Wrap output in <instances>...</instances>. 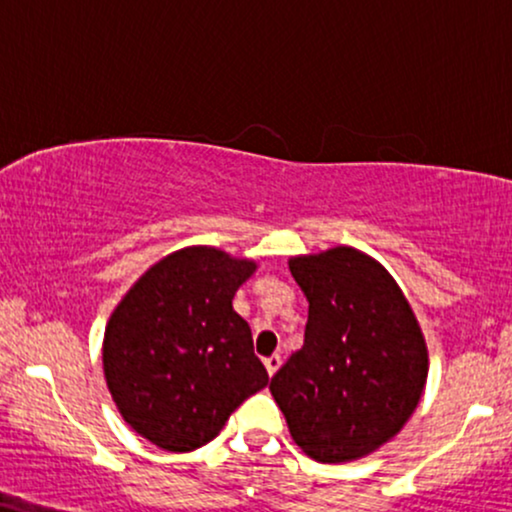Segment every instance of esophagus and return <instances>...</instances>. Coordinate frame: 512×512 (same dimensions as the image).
<instances>
[{
  "label": "esophagus",
  "instance_id": "34e87169",
  "mask_svg": "<svg viewBox=\"0 0 512 512\" xmlns=\"http://www.w3.org/2000/svg\"><path fill=\"white\" fill-rule=\"evenodd\" d=\"M264 367H267L269 377H274L276 369L281 367V355H269V357H264Z\"/></svg>",
  "mask_w": 512,
  "mask_h": 512
}]
</instances>
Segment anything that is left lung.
Instances as JSON below:
<instances>
[{"label":"left lung","mask_w":512,"mask_h":512,"mask_svg":"<svg viewBox=\"0 0 512 512\" xmlns=\"http://www.w3.org/2000/svg\"><path fill=\"white\" fill-rule=\"evenodd\" d=\"M305 293V343L274 374L293 441L346 463L396 436L420 403L427 346L393 276L353 248L288 262Z\"/></svg>","instance_id":"1"}]
</instances>
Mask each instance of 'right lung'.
I'll return each mask as SVG.
<instances>
[{
  "label": "right lung",
  "instance_id": "obj_1",
  "mask_svg": "<svg viewBox=\"0 0 512 512\" xmlns=\"http://www.w3.org/2000/svg\"><path fill=\"white\" fill-rule=\"evenodd\" d=\"M255 262L217 248H186L147 269L104 331V377L140 436L195 451L231 412L269 384L250 326L233 310Z\"/></svg>",
  "mask_w": 512,
  "mask_h": 512
}]
</instances>
